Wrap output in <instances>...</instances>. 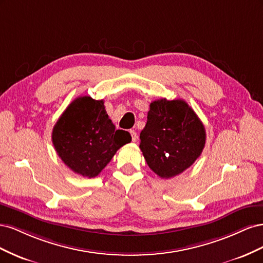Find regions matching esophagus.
Masks as SVG:
<instances>
[{"mask_svg": "<svg viewBox=\"0 0 263 263\" xmlns=\"http://www.w3.org/2000/svg\"><path fill=\"white\" fill-rule=\"evenodd\" d=\"M130 133V135H132V140L135 142V141H137V138H138V136H137V133L135 132V130H130L129 132Z\"/></svg>", "mask_w": 263, "mask_h": 263, "instance_id": "esophagus-1", "label": "esophagus"}]
</instances>
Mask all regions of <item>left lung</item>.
Instances as JSON below:
<instances>
[{
	"label": "left lung",
	"mask_w": 263,
	"mask_h": 263,
	"mask_svg": "<svg viewBox=\"0 0 263 263\" xmlns=\"http://www.w3.org/2000/svg\"><path fill=\"white\" fill-rule=\"evenodd\" d=\"M205 140V127L185 101L150 103L139 148L157 176L170 179L190 168L201 156Z\"/></svg>",
	"instance_id": "left-lung-1"
}]
</instances>
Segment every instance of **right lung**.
I'll use <instances>...</instances> for the list:
<instances>
[{"mask_svg": "<svg viewBox=\"0 0 263 263\" xmlns=\"http://www.w3.org/2000/svg\"><path fill=\"white\" fill-rule=\"evenodd\" d=\"M52 144L58 156L82 177L99 176L116 151L132 140L129 133L115 129L104 101L79 97L53 126Z\"/></svg>", "mask_w": 263, "mask_h": 263, "instance_id": "obj_1", "label": "right lung"}]
</instances>
